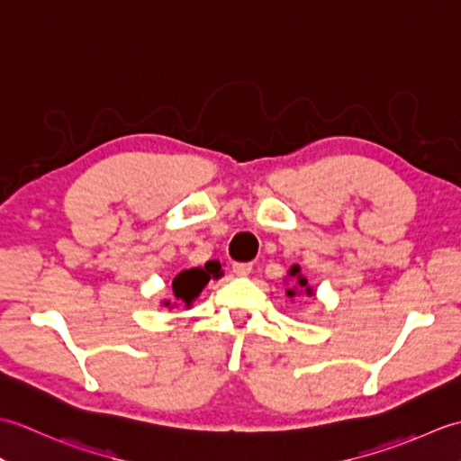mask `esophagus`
<instances>
[{
  "label": "esophagus",
  "mask_w": 461,
  "mask_h": 461,
  "mask_svg": "<svg viewBox=\"0 0 461 461\" xmlns=\"http://www.w3.org/2000/svg\"><path fill=\"white\" fill-rule=\"evenodd\" d=\"M231 269H233V273H236V276L246 277L251 273V263H233Z\"/></svg>",
  "instance_id": "esophagus-1"
}]
</instances>
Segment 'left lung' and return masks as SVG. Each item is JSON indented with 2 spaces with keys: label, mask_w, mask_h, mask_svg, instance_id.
Listing matches in <instances>:
<instances>
[{
  "label": "left lung",
  "mask_w": 461,
  "mask_h": 461,
  "mask_svg": "<svg viewBox=\"0 0 461 461\" xmlns=\"http://www.w3.org/2000/svg\"><path fill=\"white\" fill-rule=\"evenodd\" d=\"M289 276L297 279L299 293H305V295H309V297L312 295V289L307 285V279L301 276V267H299V266H293V267L289 269ZM287 295H289V297H295V295H297V289H287Z\"/></svg>",
  "instance_id": "obj_1"
}]
</instances>
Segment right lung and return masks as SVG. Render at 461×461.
Listing matches in <instances>:
<instances>
[{"label": "right lung", "instance_id": "add662e5", "mask_svg": "<svg viewBox=\"0 0 461 461\" xmlns=\"http://www.w3.org/2000/svg\"><path fill=\"white\" fill-rule=\"evenodd\" d=\"M220 263H218V267H210V266H205L203 269L202 267H192V269H184V271H180L178 276L174 277V281H172V291H174V297L178 299V301H182L185 307H190L192 303H194V299L200 295L202 293V289L208 285V281L213 277H220L221 273H220ZM164 305L168 307L170 305V301H164Z\"/></svg>", "mask_w": 461, "mask_h": 461}]
</instances>
